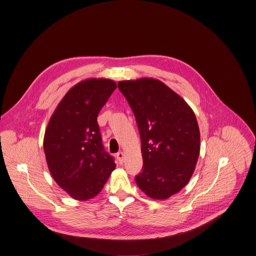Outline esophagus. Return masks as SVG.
I'll return each instance as SVG.
<instances>
[{
    "instance_id": "obj_1",
    "label": "esophagus",
    "mask_w": 256,
    "mask_h": 256,
    "mask_svg": "<svg viewBox=\"0 0 256 256\" xmlns=\"http://www.w3.org/2000/svg\"><path fill=\"white\" fill-rule=\"evenodd\" d=\"M124 158H125V154L123 152H119L116 154V159L120 162V164H122L124 162Z\"/></svg>"
}]
</instances>
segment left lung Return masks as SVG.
Masks as SVG:
<instances>
[{"label": "left lung", "instance_id": "8db88e82", "mask_svg": "<svg viewBox=\"0 0 256 256\" xmlns=\"http://www.w3.org/2000/svg\"><path fill=\"white\" fill-rule=\"evenodd\" d=\"M135 116L144 169L138 188L152 199L166 200L190 182L200 154V130L182 98L150 78L118 83Z\"/></svg>", "mask_w": 256, "mask_h": 256}]
</instances>
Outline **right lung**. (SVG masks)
Here are the masks:
<instances>
[{
    "instance_id": "1",
    "label": "right lung",
    "mask_w": 256,
    "mask_h": 256,
    "mask_svg": "<svg viewBox=\"0 0 256 256\" xmlns=\"http://www.w3.org/2000/svg\"><path fill=\"white\" fill-rule=\"evenodd\" d=\"M116 88L108 78L78 82L49 120L44 136L47 165L56 184L74 200L96 196L116 168L97 124L98 114Z\"/></svg>"
}]
</instances>
